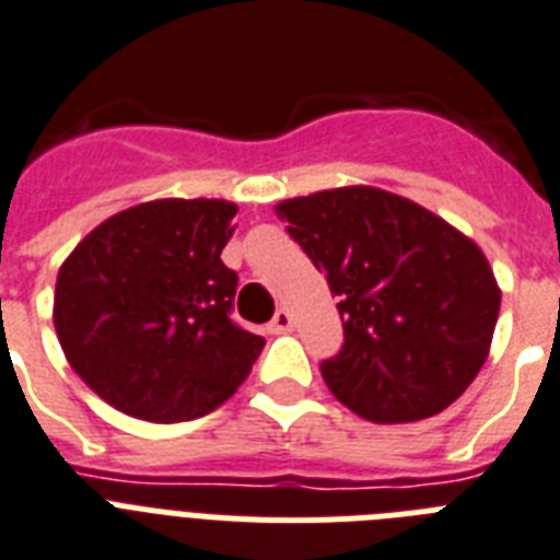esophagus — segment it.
Instances as JSON below:
<instances>
[{"instance_id": "1", "label": "esophagus", "mask_w": 560, "mask_h": 560, "mask_svg": "<svg viewBox=\"0 0 560 560\" xmlns=\"http://www.w3.org/2000/svg\"><path fill=\"white\" fill-rule=\"evenodd\" d=\"M290 327H293V313H290L288 307H279L270 325H267V330H270V334H288Z\"/></svg>"}]
</instances>
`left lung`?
<instances>
[{"instance_id": "1", "label": "left lung", "mask_w": 560, "mask_h": 560, "mask_svg": "<svg viewBox=\"0 0 560 560\" xmlns=\"http://www.w3.org/2000/svg\"><path fill=\"white\" fill-rule=\"evenodd\" d=\"M276 215L339 299L345 342L327 388L374 422L434 417L483 368L501 290L475 241L408 198L342 186Z\"/></svg>"}]
</instances>
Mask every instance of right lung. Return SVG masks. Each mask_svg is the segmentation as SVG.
I'll use <instances>...</instances> for the list:
<instances>
[{"mask_svg":"<svg viewBox=\"0 0 560 560\" xmlns=\"http://www.w3.org/2000/svg\"><path fill=\"white\" fill-rule=\"evenodd\" d=\"M235 203L172 198L122 209L59 267L54 327L68 362L117 411L186 422L235 394L265 339L233 319L221 261Z\"/></svg>","mask_w":560,"mask_h":560,"instance_id":"1","label":"right lung"}]
</instances>
